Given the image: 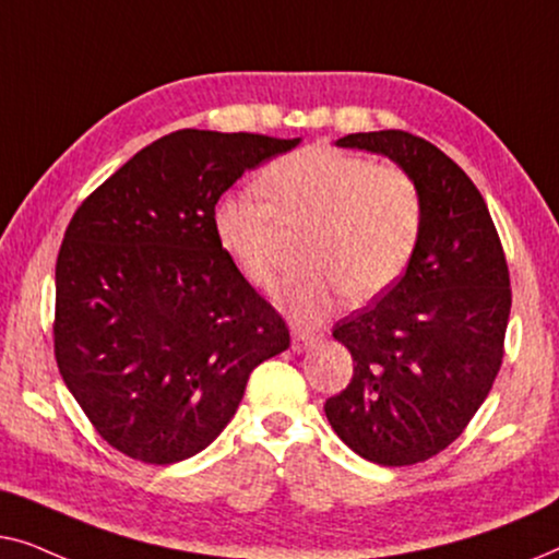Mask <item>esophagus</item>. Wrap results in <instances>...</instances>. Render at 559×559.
Segmentation results:
<instances>
[{
    "mask_svg": "<svg viewBox=\"0 0 559 559\" xmlns=\"http://www.w3.org/2000/svg\"><path fill=\"white\" fill-rule=\"evenodd\" d=\"M316 341L318 338L310 331H300V328H295V331H293V350H295V354H305V350H308Z\"/></svg>",
    "mask_w": 559,
    "mask_h": 559,
    "instance_id": "1",
    "label": "esophagus"
}]
</instances>
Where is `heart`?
Segmentation results:
<instances>
[{
  "instance_id": "heart-1",
  "label": "heart",
  "mask_w": 559,
  "mask_h": 559,
  "mask_svg": "<svg viewBox=\"0 0 559 559\" xmlns=\"http://www.w3.org/2000/svg\"><path fill=\"white\" fill-rule=\"evenodd\" d=\"M264 188L236 190L213 209V234L251 285L266 287L280 266V224L312 228L302 259L310 266L277 289L293 318L320 320L346 289L366 302L386 293L419 247L425 203L400 167L335 147H305L266 167Z\"/></svg>"
}]
</instances>
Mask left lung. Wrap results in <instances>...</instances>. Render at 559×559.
Wrapping results in <instances>:
<instances>
[{
	"instance_id": "8db88e82",
	"label": "left lung",
	"mask_w": 559,
	"mask_h": 559,
	"mask_svg": "<svg viewBox=\"0 0 559 559\" xmlns=\"http://www.w3.org/2000/svg\"><path fill=\"white\" fill-rule=\"evenodd\" d=\"M335 144L407 173L423 193L425 226L402 280L335 323L354 379L325 402V417L366 461L423 463L465 430L491 392L511 310L509 266L484 195L445 152L400 129Z\"/></svg>"
}]
</instances>
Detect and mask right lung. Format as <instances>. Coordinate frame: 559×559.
I'll return each instance as SVG.
<instances>
[{"label": "right lung", "mask_w": 559, "mask_h": 559, "mask_svg": "<svg viewBox=\"0 0 559 559\" xmlns=\"http://www.w3.org/2000/svg\"><path fill=\"white\" fill-rule=\"evenodd\" d=\"M300 144L180 129L91 193L56 264V361L98 435L134 461L180 463L239 409L249 373L289 346L285 320L213 234L218 198Z\"/></svg>", "instance_id": "add662e5"}]
</instances>
